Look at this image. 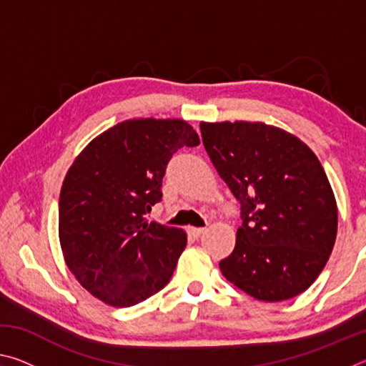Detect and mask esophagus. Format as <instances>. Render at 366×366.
<instances>
[{
	"mask_svg": "<svg viewBox=\"0 0 366 366\" xmlns=\"http://www.w3.org/2000/svg\"><path fill=\"white\" fill-rule=\"evenodd\" d=\"M203 231H205V229H203V227H189V229H187L189 235H190V237H194V239L200 237V235L203 234Z\"/></svg>",
	"mask_w": 366,
	"mask_h": 366,
	"instance_id": "34e87169",
	"label": "esophagus"
}]
</instances>
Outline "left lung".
Here are the masks:
<instances>
[{
    "label": "left lung",
    "instance_id": "8db88e82",
    "mask_svg": "<svg viewBox=\"0 0 366 366\" xmlns=\"http://www.w3.org/2000/svg\"><path fill=\"white\" fill-rule=\"evenodd\" d=\"M205 150L240 203L242 226L222 276L253 299L281 302L323 271L337 205L323 166L295 135L263 122H200Z\"/></svg>",
    "mask_w": 366,
    "mask_h": 366
}]
</instances>
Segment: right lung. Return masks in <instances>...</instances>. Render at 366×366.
<instances>
[{
  "label": "right lung",
  "instance_id": "add662e5",
  "mask_svg": "<svg viewBox=\"0 0 366 366\" xmlns=\"http://www.w3.org/2000/svg\"><path fill=\"white\" fill-rule=\"evenodd\" d=\"M198 134L181 119H129L86 145L59 194V242L67 268L111 307H132L169 282L187 245L182 229L148 222L179 148Z\"/></svg>",
  "mask_w": 366,
  "mask_h": 366
}]
</instances>
